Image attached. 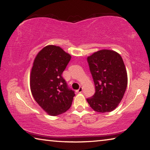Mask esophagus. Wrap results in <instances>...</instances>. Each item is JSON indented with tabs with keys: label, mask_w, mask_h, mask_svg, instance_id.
<instances>
[{
	"label": "esophagus",
	"mask_w": 150,
	"mask_h": 150,
	"mask_svg": "<svg viewBox=\"0 0 150 150\" xmlns=\"http://www.w3.org/2000/svg\"><path fill=\"white\" fill-rule=\"evenodd\" d=\"M76 91H77V93H81L83 91V87H80L79 88V89L77 90Z\"/></svg>",
	"instance_id": "esophagus-1"
}]
</instances>
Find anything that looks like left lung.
<instances>
[{"label": "left lung", "mask_w": 150, "mask_h": 150, "mask_svg": "<svg viewBox=\"0 0 150 150\" xmlns=\"http://www.w3.org/2000/svg\"><path fill=\"white\" fill-rule=\"evenodd\" d=\"M95 93L87 98L94 110L105 113L117 107L128 84L127 72L122 58L112 50H103L87 57Z\"/></svg>", "instance_id": "1"}]
</instances>
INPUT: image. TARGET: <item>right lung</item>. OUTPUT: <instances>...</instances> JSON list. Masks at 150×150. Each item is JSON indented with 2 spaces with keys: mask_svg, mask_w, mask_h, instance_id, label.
I'll list each match as a JSON object with an SVG mask.
<instances>
[{
  "mask_svg": "<svg viewBox=\"0 0 150 150\" xmlns=\"http://www.w3.org/2000/svg\"><path fill=\"white\" fill-rule=\"evenodd\" d=\"M71 55L62 48L47 45L35 57L30 75V87L37 103L48 115L57 116L69 110L75 91L62 77Z\"/></svg>",
  "mask_w": 150,
  "mask_h": 150,
  "instance_id": "add662e5",
  "label": "right lung"
}]
</instances>
